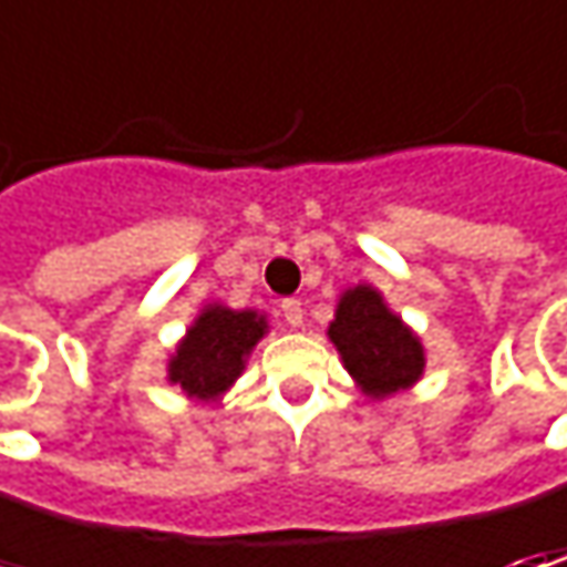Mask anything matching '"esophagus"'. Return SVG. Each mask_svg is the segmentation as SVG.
<instances>
[{
    "label": "esophagus",
    "instance_id": "esophagus-1",
    "mask_svg": "<svg viewBox=\"0 0 567 567\" xmlns=\"http://www.w3.org/2000/svg\"><path fill=\"white\" fill-rule=\"evenodd\" d=\"M280 312L287 318V324H293V328H299V324H302V316H306L299 299H284V302H280Z\"/></svg>",
    "mask_w": 567,
    "mask_h": 567
}]
</instances>
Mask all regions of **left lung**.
<instances>
[{
  "mask_svg": "<svg viewBox=\"0 0 567 567\" xmlns=\"http://www.w3.org/2000/svg\"><path fill=\"white\" fill-rule=\"evenodd\" d=\"M328 334L350 375L375 398L394 394L423 375V347L398 316L388 312L372 287H357L340 299Z\"/></svg>",
  "mask_w": 567,
  "mask_h": 567,
  "instance_id": "1",
  "label": "left lung"
}]
</instances>
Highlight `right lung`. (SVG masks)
<instances>
[{
  "mask_svg": "<svg viewBox=\"0 0 567 567\" xmlns=\"http://www.w3.org/2000/svg\"><path fill=\"white\" fill-rule=\"evenodd\" d=\"M265 334V318L210 306L192 324L169 362V381H179L195 398H217L243 372V360Z\"/></svg>",
  "mask_w": 567,
  "mask_h": 567,
  "instance_id": "right-lung-1",
  "label": "right lung"
}]
</instances>
